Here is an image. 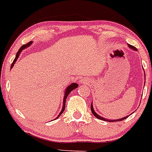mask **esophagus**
I'll list each match as a JSON object with an SVG mask.
<instances>
[{
    "label": "esophagus",
    "instance_id": "esophagus-1",
    "mask_svg": "<svg viewBox=\"0 0 152 152\" xmlns=\"http://www.w3.org/2000/svg\"><path fill=\"white\" fill-rule=\"evenodd\" d=\"M81 83H86V80H81Z\"/></svg>",
    "mask_w": 152,
    "mask_h": 152
}]
</instances>
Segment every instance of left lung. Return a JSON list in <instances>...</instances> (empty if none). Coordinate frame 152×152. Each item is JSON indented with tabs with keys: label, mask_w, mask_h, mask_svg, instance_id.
Wrapping results in <instances>:
<instances>
[{
	"label": "left lung",
	"mask_w": 152,
	"mask_h": 152,
	"mask_svg": "<svg viewBox=\"0 0 152 152\" xmlns=\"http://www.w3.org/2000/svg\"><path fill=\"white\" fill-rule=\"evenodd\" d=\"M129 47L131 48H133V49H134V50H136V48H134V46H131V45H129ZM144 75H145V73H144ZM91 112H92V113H93V115H94V116L96 117V118H97V119H102V120H104V121H107V122H115V121H122V120H124V119H126L127 117H124V118H122V119H117V120H108V119H104V118H102V116H100L99 115H97V113H96L95 112H94V108H93V105H92V104H91Z\"/></svg>",
	"instance_id": "8db88e82"
}]
</instances>
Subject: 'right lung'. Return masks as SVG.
I'll return each mask as SVG.
<instances>
[{
	"label": "right lung",
	"mask_w": 152,
	"mask_h": 152,
	"mask_svg": "<svg viewBox=\"0 0 152 152\" xmlns=\"http://www.w3.org/2000/svg\"><path fill=\"white\" fill-rule=\"evenodd\" d=\"M30 44H31V42H29V43H27V44H24V45H23V46L21 47V48L18 50V51L17 52V54H16V56H15V58L14 59V61H13V62H12V66H11V69H12V67H13V65H14V64L15 63V61L16 60H17V58H18V56H19V55H20V53L21 51L24 49V48H27L28 46H29L30 45ZM78 87V84H76V83H72V84L70 85V86H69V87H68L67 89H66V91H65V96H64V101H63V107H62V109H61V112H60V114L58 115V116L59 117L60 115H61V114H62V112H64V110H65V101H66V98H67L68 95L69 94V93L71 92L72 91H73L74 89H76V87ZM58 119V118H57Z\"/></svg>",
	"instance_id": "obj_1"
}]
</instances>
